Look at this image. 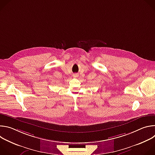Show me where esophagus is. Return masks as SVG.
<instances>
[{
	"instance_id": "1",
	"label": "esophagus",
	"mask_w": 155,
	"mask_h": 155,
	"mask_svg": "<svg viewBox=\"0 0 155 155\" xmlns=\"http://www.w3.org/2000/svg\"><path fill=\"white\" fill-rule=\"evenodd\" d=\"M78 75V74H74V75H73V77H75V78H76V77H77Z\"/></svg>"
}]
</instances>
